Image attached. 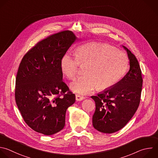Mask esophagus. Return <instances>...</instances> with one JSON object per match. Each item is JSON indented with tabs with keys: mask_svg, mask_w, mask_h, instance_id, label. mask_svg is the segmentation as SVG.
<instances>
[{
	"mask_svg": "<svg viewBox=\"0 0 158 158\" xmlns=\"http://www.w3.org/2000/svg\"><path fill=\"white\" fill-rule=\"evenodd\" d=\"M84 98H85V97H83V96H81L80 95H78V94L76 95V100H77V101L82 100H84Z\"/></svg>",
	"mask_w": 158,
	"mask_h": 158,
	"instance_id": "1",
	"label": "esophagus"
}]
</instances>
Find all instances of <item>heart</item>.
Listing matches in <instances>:
<instances>
[{
    "label": "heart",
    "instance_id": "1",
    "mask_svg": "<svg viewBox=\"0 0 158 158\" xmlns=\"http://www.w3.org/2000/svg\"><path fill=\"white\" fill-rule=\"evenodd\" d=\"M75 56L64 55L60 68L68 79H73L78 74L80 64L86 65V74L71 84L72 90L82 94L92 92L97 86L98 90L112 88L122 79L129 67L125 52L107 43L84 44L76 49Z\"/></svg>",
    "mask_w": 158,
    "mask_h": 158
}]
</instances>
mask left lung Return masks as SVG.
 <instances>
[{"label": "left lung", "mask_w": 158, "mask_h": 158, "mask_svg": "<svg viewBox=\"0 0 158 158\" xmlns=\"http://www.w3.org/2000/svg\"><path fill=\"white\" fill-rule=\"evenodd\" d=\"M130 60V70L115 86L91 96L95 110L92 117L95 129L113 133L123 128L136 112L140 102L143 85L141 71L135 56L125 46Z\"/></svg>", "instance_id": "obj_1"}]
</instances>
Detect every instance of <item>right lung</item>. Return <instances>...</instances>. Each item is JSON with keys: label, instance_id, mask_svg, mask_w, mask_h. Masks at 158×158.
Listing matches in <instances>:
<instances>
[{"label": "right lung", "instance_id": "obj_1", "mask_svg": "<svg viewBox=\"0 0 158 158\" xmlns=\"http://www.w3.org/2000/svg\"><path fill=\"white\" fill-rule=\"evenodd\" d=\"M77 40L69 30L50 35L23 56L17 72L15 98L25 123L34 131L51 135L65 125L68 108L76 97L63 81L61 58Z\"/></svg>", "mask_w": 158, "mask_h": 158}]
</instances>
